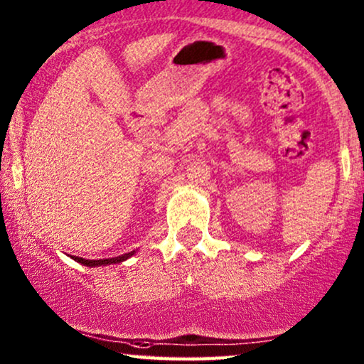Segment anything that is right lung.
Returning <instances> with one entry per match:
<instances>
[{
	"mask_svg": "<svg viewBox=\"0 0 364 364\" xmlns=\"http://www.w3.org/2000/svg\"><path fill=\"white\" fill-rule=\"evenodd\" d=\"M134 254H136V250L129 252V254H122V255H119V257H110V259L90 260V259H83V257H76V255H71V259L76 260V262L83 264V266H87V267H100V266H110V264H121V262H124V260L132 257Z\"/></svg>",
	"mask_w": 364,
	"mask_h": 364,
	"instance_id": "1",
	"label": "right lung"
}]
</instances>
